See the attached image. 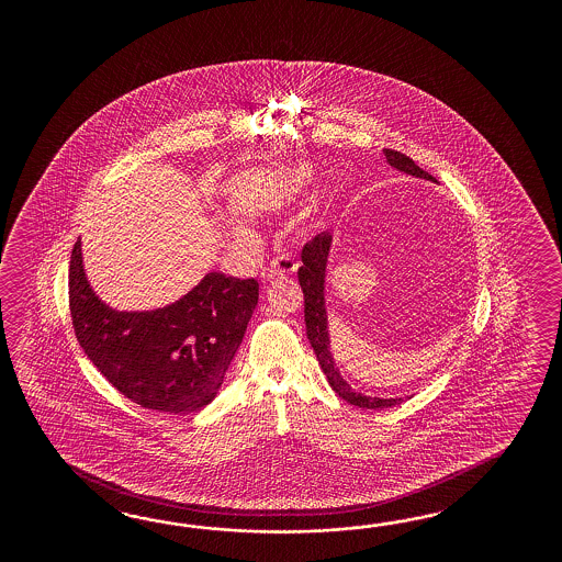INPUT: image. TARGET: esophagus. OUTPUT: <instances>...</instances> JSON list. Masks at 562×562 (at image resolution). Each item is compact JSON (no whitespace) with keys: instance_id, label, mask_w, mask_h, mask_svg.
<instances>
[{"instance_id":"34e87169","label":"esophagus","mask_w":562,"mask_h":562,"mask_svg":"<svg viewBox=\"0 0 562 562\" xmlns=\"http://www.w3.org/2000/svg\"><path fill=\"white\" fill-rule=\"evenodd\" d=\"M296 270V263L289 257H278L273 259L272 266L268 272H263V282H272L273 278H284Z\"/></svg>"}]
</instances>
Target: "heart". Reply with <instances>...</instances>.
I'll list each match as a JSON object with an SVG mask.
<instances>
[{"label":"heart","mask_w":562,"mask_h":562,"mask_svg":"<svg viewBox=\"0 0 562 562\" xmlns=\"http://www.w3.org/2000/svg\"><path fill=\"white\" fill-rule=\"evenodd\" d=\"M313 179V170L306 165H299L280 177V195L284 200H294L305 193L306 186Z\"/></svg>","instance_id":"b5f03b06"}]
</instances>
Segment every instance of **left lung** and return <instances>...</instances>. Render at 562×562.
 I'll list each match as a JSON object with an SVG mask.
<instances>
[{
	"mask_svg": "<svg viewBox=\"0 0 562 562\" xmlns=\"http://www.w3.org/2000/svg\"><path fill=\"white\" fill-rule=\"evenodd\" d=\"M385 158L390 162V167L400 172H406L418 179H426L437 183V179L432 175H428L426 170L420 169L409 156L402 153H395L385 148ZM331 243L334 237L331 233H322L313 240H308L303 249V266L299 268V282L305 294V324L306 338L311 341L317 360L322 364L331 390L340 395L341 400H346L348 404L358 406V408L383 409L392 408L404 402V397H373V395H364V393L352 390V385L344 379L340 373L336 358L331 355V340H329V317H327V305H325V289H327V266H329V256H331Z\"/></svg>",
	"mask_w": 562,
	"mask_h": 562,
	"instance_id": "1",
	"label": "left lung"
}]
</instances>
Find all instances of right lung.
I'll return each instance as SVG.
<instances>
[{"instance_id":"add662e5","label":"right lung","mask_w":562,"mask_h":562,"mask_svg":"<svg viewBox=\"0 0 562 562\" xmlns=\"http://www.w3.org/2000/svg\"><path fill=\"white\" fill-rule=\"evenodd\" d=\"M259 301L254 278H204L169 305L120 311L86 276L82 238L69 263V308L76 338L106 381L142 408L189 414L221 392Z\"/></svg>"}]
</instances>
